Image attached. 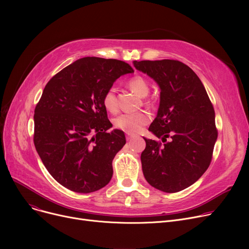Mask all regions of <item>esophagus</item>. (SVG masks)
I'll return each instance as SVG.
<instances>
[{
  "mask_svg": "<svg viewBox=\"0 0 249 249\" xmlns=\"http://www.w3.org/2000/svg\"><path fill=\"white\" fill-rule=\"evenodd\" d=\"M135 137V135H132V134H126V139L129 141V140H131L132 138H134Z\"/></svg>",
  "mask_w": 249,
  "mask_h": 249,
  "instance_id": "esophagus-1",
  "label": "esophagus"
}]
</instances>
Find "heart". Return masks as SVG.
Instances as JSON below:
<instances>
[{
	"mask_svg": "<svg viewBox=\"0 0 249 249\" xmlns=\"http://www.w3.org/2000/svg\"><path fill=\"white\" fill-rule=\"evenodd\" d=\"M128 86L139 97H146L149 91L147 82L140 75H135L128 81ZM103 105L108 111L114 113L118 109L115 89L110 88L103 96ZM150 116L145 112L123 113L118 115L113 120V125L116 129L122 130L128 134H134L140 131L143 126L148 124Z\"/></svg>",
	"mask_w": 249,
	"mask_h": 249,
	"instance_id": "1",
	"label": "heart"
}]
</instances>
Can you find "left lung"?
Returning <instances> with one entry per match:
<instances>
[{
    "instance_id": "8db88e82",
    "label": "left lung",
    "mask_w": 249,
    "mask_h": 249,
    "mask_svg": "<svg viewBox=\"0 0 249 249\" xmlns=\"http://www.w3.org/2000/svg\"><path fill=\"white\" fill-rule=\"evenodd\" d=\"M133 64L160 86L158 116L148 130L165 142L162 145L144 138L143 175L160 191L185 190L203 176L212 160L218 136L213 105L199 76L187 64L174 59L134 60Z\"/></svg>"
}]
</instances>
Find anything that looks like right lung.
<instances>
[{
  "mask_svg": "<svg viewBox=\"0 0 249 249\" xmlns=\"http://www.w3.org/2000/svg\"><path fill=\"white\" fill-rule=\"evenodd\" d=\"M134 72L124 61L101 57L77 59L45 86L34 111V145L56 181L88 194L106 185L112 161L126 143L114 129L103 96L123 74Z\"/></svg>",
  "mask_w": 249,
  "mask_h": 249,
  "instance_id": "obj_1",
  "label": "right lung"
}]
</instances>
